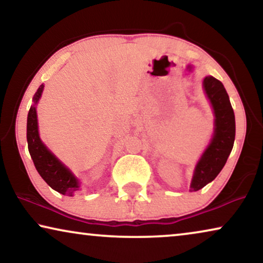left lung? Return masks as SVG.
Wrapping results in <instances>:
<instances>
[{
	"label": "left lung",
	"instance_id": "1",
	"mask_svg": "<svg viewBox=\"0 0 263 263\" xmlns=\"http://www.w3.org/2000/svg\"><path fill=\"white\" fill-rule=\"evenodd\" d=\"M203 87L215 115V130L210 146L196 165L190 192H197L213 181L226 164L236 135L235 114L224 85L218 79L206 77Z\"/></svg>",
	"mask_w": 263,
	"mask_h": 263
}]
</instances>
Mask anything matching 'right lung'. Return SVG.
<instances>
[{"mask_svg":"<svg viewBox=\"0 0 263 263\" xmlns=\"http://www.w3.org/2000/svg\"><path fill=\"white\" fill-rule=\"evenodd\" d=\"M43 88L44 86L42 85L35 92L33 97L34 104H37L41 98ZM27 145L34 166L42 178L56 192L63 195L73 196V194L79 190L78 179L43 145L38 134L37 111L34 105L31 106L27 116Z\"/></svg>","mask_w":263,"mask_h":263,"instance_id":"add662e5","label":"right lung"}]
</instances>
